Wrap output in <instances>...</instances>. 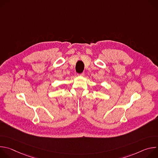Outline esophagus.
<instances>
[{
	"mask_svg": "<svg viewBox=\"0 0 158 158\" xmlns=\"http://www.w3.org/2000/svg\"><path fill=\"white\" fill-rule=\"evenodd\" d=\"M78 76H81V77H83V76H84V73L79 74H78Z\"/></svg>",
	"mask_w": 158,
	"mask_h": 158,
	"instance_id": "obj_1",
	"label": "esophagus"
}]
</instances>
